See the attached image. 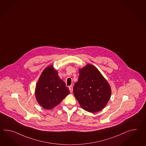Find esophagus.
Masks as SVG:
<instances>
[{
  "instance_id": "34e87169",
  "label": "esophagus",
  "mask_w": 146,
  "mask_h": 146,
  "mask_svg": "<svg viewBox=\"0 0 146 146\" xmlns=\"http://www.w3.org/2000/svg\"><path fill=\"white\" fill-rule=\"evenodd\" d=\"M68 88H69L70 92H73V86H70L68 87Z\"/></svg>"
}]
</instances>
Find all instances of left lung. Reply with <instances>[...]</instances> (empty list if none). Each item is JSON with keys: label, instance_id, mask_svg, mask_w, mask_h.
Returning a JSON list of instances; mask_svg holds the SVG:
<instances>
[{"label": "left lung", "instance_id": "1", "mask_svg": "<svg viewBox=\"0 0 146 146\" xmlns=\"http://www.w3.org/2000/svg\"><path fill=\"white\" fill-rule=\"evenodd\" d=\"M79 72L78 81L73 87V93L80 105L91 113L102 110L110 98L109 84L91 64H88Z\"/></svg>", "mask_w": 146, "mask_h": 146}]
</instances>
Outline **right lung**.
Here are the masks:
<instances>
[{"label": "right lung", "instance_id": "obj_1", "mask_svg": "<svg viewBox=\"0 0 146 146\" xmlns=\"http://www.w3.org/2000/svg\"><path fill=\"white\" fill-rule=\"evenodd\" d=\"M69 94L68 88L53 66L47 67L36 86L35 96L38 103L45 109H52Z\"/></svg>", "mask_w": 146, "mask_h": 146}]
</instances>
